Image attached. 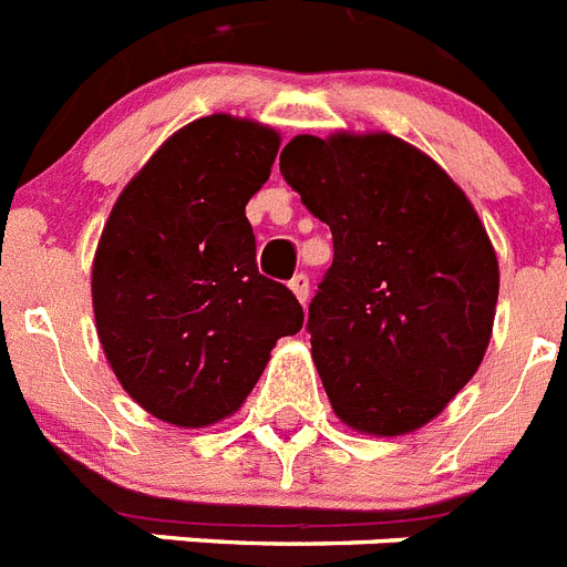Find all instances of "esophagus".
Listing matches in <instances>:
<instances>
[{"instance_id": "1", "label": "esophagus", "mask_w": 567, "mask_h": 567, "mask_svg": "<svg viewBox=\"0 0 567 567\" xmlns=\"http://www.w3.org/2000/svg\"><path fill=\"white\" fill-rule=\"evenodd\" d=\"M289 289H292L295 298H298L300 303H307V300H309V278H307V275H303V272L295 275V278L289 280Z\"/></svg>"}]
</instances>
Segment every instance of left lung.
Instances as JSON below:
<instances>
[{
	"instance_id": "obj_1",
	"label": "left lung",
	"mask_w": 567,
	"mask_h": 567,
	"mask_svg": "<svg viewBox=\"0 0 567 567\" xmlns=\"http://www.w3.org/2000/svg\"><path fill=\"white\" fill-rule=\"evenodd\" d=\"M280 175L332 229L307 329L334 414L378 437L414 432L488 349L499 267L483 221L443 167L389 133L295 135Z\"/></svg>"
}]
</instances>
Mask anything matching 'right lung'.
Returning <instances> with one entry per match:
<instances>
[{
  "label": "right lung",
  "instance_id": "obj_1",
  "mask_svg": "<svg viewBox=\"0 0 567 567\" xmlns=\"http://www.w3.org/2000/svg\"><path fill=\"white\" fill-rule=\"evenodd\" d=\"M280 135L215 113L169 135L118 195L93 260L102 349L144 412L204 429L238 412L303 309L255 264L247 202Z\"/></svg>",
  "mask_w": 567,
  "mask_h": 567
}]
</instances>
